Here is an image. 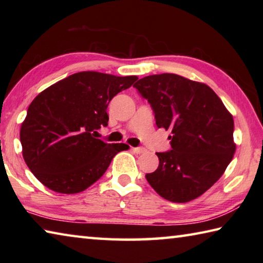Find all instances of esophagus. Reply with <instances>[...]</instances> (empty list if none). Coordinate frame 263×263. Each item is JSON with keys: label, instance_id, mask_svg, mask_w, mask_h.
Instances as JSON below:
<instances>
[{"label": "esophagus", "instance_id": "obj_1", "mask_svg": "<svg viewBox=\"0 0 263 263\" xmlns=\"http://www.w3.org/2000/svg\"><path fill=\"white\" fill-rule=\"evenodd\" d=\"M133 151H135L136 153L140 154V153H144V152H146V148H145V147H135V148H133Z\"/></svg>", "mask_w": 263, "mask_h": 263}]
</instances>
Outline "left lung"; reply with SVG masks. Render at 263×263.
Listing matches in <instances>:
<instances>
[{
	"instance_id": "8db88e82",
	"label": "left lung",
	"mask_w": 263,
	"mask_h": 263,
	"mask_svg": "<svg viewBox=\"0 0 263 263\" xmlns=\"http://www.w3.org/2000/svg\"><path fill=\"white\" fill-rule=\"evenodd\" d=\"M133 87L151 104L157 126L172 132V149L157 153L159 167L146 180L168 201H193L219 180L233 158L232 115L210 87L176 74L149 75Z\"/></svg>"
}]
</instances>
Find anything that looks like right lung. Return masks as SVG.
<instances>
[{
  "label": "right lung",
  "mask_w": 263,
  "mask_h": 263,
  "mask_svg": "<svg viewBox=\"0 0 263 263\" xmlns=\"http://www.w3.org/2000/svg\"><path fill=\"white\" fill-rule=\"evenodd\" d=\"M137 79L80 72L35 97L20 138L26 164L44 185L61 194L81 193L127 148L99 139L97 130L108 125L109 102Z\"/></svg>",
  "instance_id": "right-lung-1"
}]
</instances>
